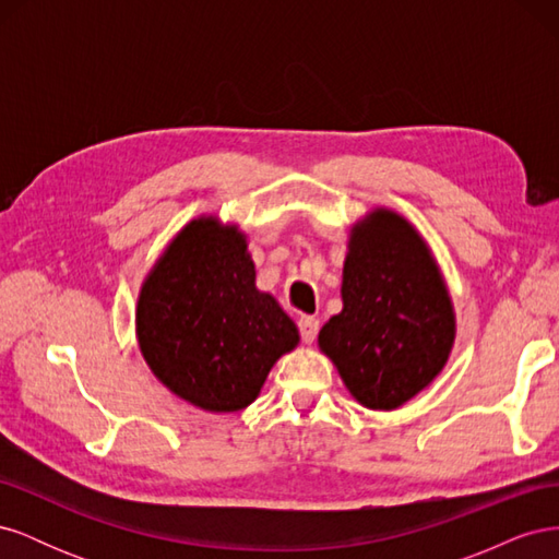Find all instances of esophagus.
I'll return each instance as SVG.
<instances>
[{"instance_id":"obj_1","label":"esophagus","mask_w":559,"mask_h":559,"mask_svg":"<svg viewBox=\"0 0 559 559\" xmlns=\"http://www.w3.org/2000/svg\"><path fill=\"white\" fill-rule=\"evenodd\" d=\"M298 331H300L302 343H312L317 333H319V319L310 317V314H300L298 317Z\"/></svg>"}]
</instances>
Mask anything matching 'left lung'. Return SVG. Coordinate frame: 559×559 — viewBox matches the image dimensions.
Here are the masks:
<instances>
[{
  "mask_svg": "<svg viewBox=\"0 0 559 559\" xmlns=\"http://www.w3.org/2000/svg\"><path fill=\"white\" fill-rule=\"evenodd\" d=\"M343 302L319 347L366 408H399L441 373L454 314L425 240L403 216L378 210L354 228Z\"/></svg>",
  "mask_w": 559,
  "mask_h": 559,
  "instance_id": "8db88e82",
  "label": "left lung"
}]
</instances>
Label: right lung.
I'll list each match as a JSON object with an SVG mask.
<instances>
[{"label":"right lung","instance_id":"obj_1","mask_svg":"<svg viewBox=\"0 0 559 559\" xmlns=\"http://www.w3.org/2000/svg\"><path fill=\"white\" fill-rule=\"evenodd\" d=\"M235 228L186 226L151 270L138 300V337L156 378L198 408L233 413L259 396L270 368L298 343Z\"/></svg>","mask_w":559,"mask_h":559}]
</instances>
